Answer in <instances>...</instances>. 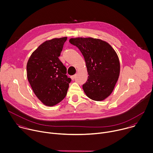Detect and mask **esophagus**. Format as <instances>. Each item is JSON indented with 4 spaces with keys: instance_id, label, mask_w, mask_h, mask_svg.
<instances>
[{
    "instance_id": "34e87169",
    "label": "esophagus",
    "mask_w": 153,
    "mask_h": 153,
    "mask_svg": "<svg viewBox=\"0 0 153 153\" xmlns=\"http://www.w3.org/2000/svg\"><path fill=\"white\" fill-rule=\"evenodd\" d=\"M75 76H75V75H73V76H71V77H71V80H74V79H75Z\"/></svg>"
}]
</instances>
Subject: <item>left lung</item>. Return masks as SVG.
<instances>
[{
	"mask_svg": "<svg viewBox=\"0 0 153 153\" xmlns=\"http://www.w3.org/2000/svg\"><path fill=\"white\" fill-rule=\"evenodd\" d=\"M70 42L77 47L85 59L88 80L82 86L86 95L101 101L113 92L120 74L119 57L112 47L100 39L71 38Z\"/></svg>",
	"mask_w": 153,
	"mask_h": 153,
	"instance_id": "left-lung-1",
	"label": "left lung"
}]
</instances>
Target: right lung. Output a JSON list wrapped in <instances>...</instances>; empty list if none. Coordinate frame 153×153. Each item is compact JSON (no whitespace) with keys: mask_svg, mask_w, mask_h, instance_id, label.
Returning a JSON list of instances; mask_svg holds the SVG:
<instances>
[{"mask_svg":"<svg viewBox=\"0 0 153 153\" xmlns=\"http://www.w3.org/2000/svg\"><path fill=\"white\" fill-rule=\"evenodd\" d=\"M67 37L47 40L31 55L27 65V77L37 98L54 106L66 96L71 79L59 57Z\"/></svg>","mask_w":153,"mask_h":153,"instance_id":"add662e5","label":"right lung"}]
</instances>
